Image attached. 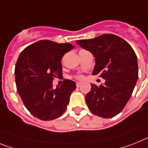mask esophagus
<instances>
[{
	"label": "esophagus",
	"mask_w": 148,
	"mask_h": 148,
	"mask_svg": "<svg viewBox=\"0 0 148 148\" xmlns=\"http://www.w3.org/2000/svg\"><path fill=\"white\" fill-rule=\"evenodd\" d=\"M76 86H77V87H80V86H81V83H80V82H77Z\"/></svg>",
	"instance_id": "esophagus-1"
}]
</instances>
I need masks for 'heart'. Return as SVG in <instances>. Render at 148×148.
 I'll use <instances>...</instances> for the list:
<instances>
[{"label": "heart", "instance_id": "1", "mask_svg": "<svg viewBox=\"0 0 148 148\" xmlns=\"http://www.w3.org/2000/svg\"><path fill=\"white\" fill-rule=\"evenodd\" d=\"M77 79H79V80H82L84 77H83L82 76H77Z\"/></svg>", "mask_w": 148, "mask_h": 148}]
</instances>
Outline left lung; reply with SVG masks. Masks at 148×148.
<instances>
[{"mask_svg": "<svg viewBox=\"0 0 148 148\" xmlns=\"http://www.w3.org/2000/svg\"><path fill=\"white\" fill-rule=\"evenodd\" d=\"M76 42L95 57L93 75L99 74L106 80L103 85L91 84L85 97L86 105L96 116H116L130 99L138 78L136 54L125 40L113 34Z\"/></svg>", "mask_w": 148, "mask_h": 148, "instance_id": "obj_1", "label": "left lung"}]
</instances>
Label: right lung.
<instances>
[{
  "mask_svg": "<svg viewBox=\"0 0 148 148\" xmlns=\"http://www.w3.org/2000/svg\"><path fill=\"white\" fill-rule=\"evenodd\" d=\"M74 47L70 43L40 40L20 53L15 66L16 90L24 106L35 117L49 121L65 112L76 84L64 79L61 86L53 89L52 81L62 77L61 60Z\"/></svg>",
  "mask_w": 148,
  "mask_h": 148,
  "instance_id": "1",
  "label": "right lung"
}]
</instances>
